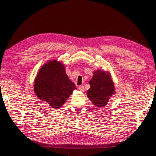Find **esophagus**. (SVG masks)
I'll list each match as a JSON object with an SVG mask.
<instances>
[{
    "label": "esophagus",
    "mask_w": 156,
    "mask_h": 156,
    "mask_svg": "<svg viewBox=\"0 0 156 156\" xmlns=\"http://www.w3.org/2000/svg\"><path fill=\"white\" fill-rule=\"evenodd\" d=\"M84 86H83V85H81V86H79V90L80 91H81V92H84Z\"/></svg>",
    "instance_id": "1"
}]
</instances>
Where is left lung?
<instances>
[{"instance_id": "left-lung-1", "label": "left lung", "mask_w": 156, "mask_h": 156, "mask_svg": "<svg viewBox=\"0 0 156 156\" xmlns=\"http://www.w3.org/2000/svg\"><path fill=\"white\" fill-rule=\"evenodd\" d=\"M89 84L90 88L87 91V97L98 108L106 106L109 99L116 94L111 73L107 71H94Z\"/></svg>"}]
</instances>
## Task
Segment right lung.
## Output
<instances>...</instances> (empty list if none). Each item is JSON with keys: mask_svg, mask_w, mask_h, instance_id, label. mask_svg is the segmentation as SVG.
Wrapping results in <instances>:
<instances>
[{"mask_svg": "<svg viewBox=\"0 0 156 156\" xmlns=\"http://www.w3.org/2000/svg\"><path fill=\"white\" fill-rule=\"evenodd\" d=\"M75 89V84L66 73L64 64L56 60L42 66L34 79L36 96L54 109L62 107Z\"/></svg>", "mask_w": 156, "mask_h": 156, "instance_id": "right-lung-1", "label": "right lung"}]
</instances>
